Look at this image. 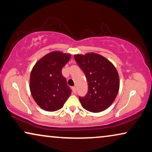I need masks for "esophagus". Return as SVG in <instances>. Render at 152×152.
I'll return each mask as SVG.
<instances>
[{"mask_svg": "<svg viewBox=\"0 0 152 152\" xmlns=\"http://www.w3.org/2000/svg\"><path fill=\"white\" fill-rule=\"evenodd\" d=\"M72 91H73V93H76V88H75V86L72 87Z\"/></svg>", "mask_w": 152, "mask_h": 152, "instance_id": "esophagus-1", "label": "esophagus"}]
</instances>
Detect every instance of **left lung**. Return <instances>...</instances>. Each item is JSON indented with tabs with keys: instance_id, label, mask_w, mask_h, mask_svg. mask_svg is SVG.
Masks as SVG:
<instances>
[{
	"instance_id": "obj_1",
	"label": "left lung",
	"mask_w": 152,
	"mask_h": 152,
	"mask_svg": "<svg viewBox=\"0 0 152 152\" xmlns=\"http://www.w3.org/2000/svg\"><path fill=\"white\" fill-rule=\"evenodd\" d=\"M74 57L88 82V93L79 98L82 107L93 113L104 111L113 104L120 88L119 75L115 67L97 53L77 54Z\"/></svg>"
}]
</instances>
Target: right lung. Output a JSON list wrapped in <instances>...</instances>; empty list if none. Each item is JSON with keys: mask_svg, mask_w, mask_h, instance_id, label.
Segmentation results:
<instances>
[{"mask_svg": "<svg viewBox=\"0 0 152 152\" xmlns=\"http://www.w3.org/2000/svg\"><path fill=\"white\" fill-rule=\"evenodd\" d=\"M71 55L53 51L41 57L33 66L30 77L31 95L36 103L46 111L63 107L71 94L61 69Z\"/></svg>", "mask_w": 152, "mask_h": 152, "instance_id": "add662e5", "label": "right lung"}]
</instances>
